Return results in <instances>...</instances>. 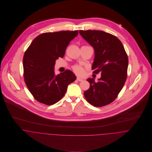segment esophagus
<instances>
[{
  "mask_svg": "<svg viewBox=\"0 0 152 152\" xmlns=\"http://www.w3.org/2000/svg\"><path fill=\"white\" fill-rule=\"evenodd\" d=\"M77 80L78 81H83V80L82 78H80V77H77Z\"/></svg>",
  "mask_w": 152,
  "mask_h": 152,
  "instance_id": "obj_1",
  "label": "esophagus"
}]
</instances>
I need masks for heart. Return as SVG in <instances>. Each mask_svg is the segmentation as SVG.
<instances>
[{
	"label": "heart",
	"instance_id": "b5f03b06",
	"mask_svg": "<svg viewBox=\"0 0 152 152\" xmlns=\"http://www.w3.org/2000/svg\"><path fill=\"white\" fill-rule=\"evenodd\" d=\"M73 69H74V72L76 74H77L78 75H82V74H83V73L84 72V68L80 65H75L73 67Z\"/></svg>",
	"mask_w": 152,
	"mask_h": 152
}]
</instances>
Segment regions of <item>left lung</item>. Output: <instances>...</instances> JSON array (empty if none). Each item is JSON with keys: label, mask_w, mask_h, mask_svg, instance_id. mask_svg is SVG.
Instances as JSON below:
<instances>
[{"label": "left lung", "mask_w": 152, "mask_h": 152, "mask_svg": "<svg viewBox=\"0 0 152 152\" xmlns=\"http://www.w3.org/2000/svg\"><path fill=\"white\" fill-rule=\"evenodd\" d=\"M83 39L94 49V72L101 77L87 80L89 88L84 93L87 101L95 107L109 104L117 97L126 78L128 58L121 42L115 36L101 30H80Z\"/></svg>", "instance_id": "left-lung-1"}]
</instances>
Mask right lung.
<instances>
[{
    "instance_id": "right-lung-1",
    "label": "right lung",
    "mask_w": 152,
    "mask_h": 152,
    "mask_svg": "<svg viewBox=\"0 0 152 152\" xmlns=\"http://www.w3.org/2000/svg\"><path fill=\"white\" fill-rule=\"evenodd\" d=\"M78 30L45 33L36 37L24 53V78L29 91L39 102L51 105L65 95L68 85L76 80L70 70L56 75L54 65L63 57L69 42Z\"/></svg>"
}]
</instances>
